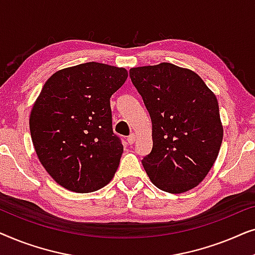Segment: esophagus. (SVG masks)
Wrapping results in <instances>:
<instances>
[{
	"mask_svg": "<svg viewBox=\"0 0 255 255\" xmlns=\"http://www.w3.org/2000/svg\"><path fill=\"white\" fill-rule=\"evenodd\" d=\"M134 141H135V134H134V133H131V134L128 137V144H130V145H132Z\"/></svg>",
	"mask_w": 255,
	"mask_h": 255,
	"instance_id": "obj_1",
	"label": "esophagus"
}]
</instances>
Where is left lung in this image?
<instances>
[{
	"label": "left lung",
	"instance_id": "8db88e82",
	"mask_svg": "<svg viewBox=\"0 0 255 255\" xmlns=\"http://www.w3.org/2000/svg\"><path fill=\"white\" fill-rule=\"evenodd\" d=\"M130 78L152 121L153 147L141 160L149 180L170 194L193 189L222 145L215 94L196 73L169 62L131 68Z\"/></svg>",
	"mask_w": 255,
	"mask_h": 255
}]
</instances>
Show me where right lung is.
<instances>
[{
	"label": "right lung",
	"mask_w": 255,
	"mask_h": 255,
	"mask_svg": "<svg viewBox=\"0 0 255 255\" xmlns=\"http://www.w3.org/2000/svg\"><path fill=\"white\" fill-rule=\"evenodd\" d=\"M128 79L125 68L86 62L55 72L30 115L38 159L55 182L75 193L108 184L123 153L113 131L110 97Z\"/></svg>",
	"instance_id": "1"
}]
</instances>
